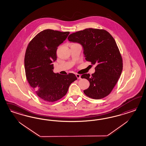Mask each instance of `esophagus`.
<instances>
[{
	"label": "esophagus",
	"instance_id": "34e87169",
	"mask_svg": "<svg viewBox=\"0 0 146 146\" xmlns=\"http://www.w3.org/2000/svg\"><path fill=\"white\" fill-rule=\"evenodd\" d=\"M76 76L78 79H81V75H80L79 74H76Z\"/></svg>",
	"mask_w": 146,
	"mask_h": 146
}]
</instances>
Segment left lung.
Returning a JSON list of instances; mask_svg holds the SVG:
<instances>
[{
	"label": "left lung",
	"instance_id": "left-lung-1",
	"mask_svg": "<svg viewBox=\"0 0 146 146\" xmlns=\"http://www.w3.org/2000/svg\"><path fill=\"white\" fill-rule=\"evenodd\" d=\"M68 40L81 44L86 60L96 65L92 75L86 73L81 76L90 83L88 88L84 90V94L95 100L109 95L119 79L123 67L113 37L104 29L87 28L71 34Z\"/></svg>",
	"mask_w": 146,
	"mask_h": 146
}]
</instances>
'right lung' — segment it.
I'll use <instances>...</instances> for the list:
<instances>
[{
	"mask_svg": "<svg viewBox=\"0 0 146 146\" xmlns=\"http://www.w3.org/2000/svg\"><path fill=\"white\" fill-rule=\"evenodd\" d=\"M70 32L52 29L40 31L30 41L25 56L27 80L36 95L48 102L57 101L67 93L70 84L77 80L75 74L62 75L53 72L58 46Z\"/></svg>",
	"mask_w": 146,
	"mask_h": 146,
	"instance_id": "obj_1",
	"label": "right lung"
}]
</instances>
